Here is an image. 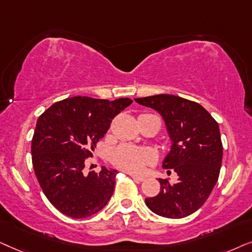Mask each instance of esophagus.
<instances>
[{
    "mask_svg": "<svg viewBox=\"0 0 252 252\" xmlns=\"http://www.w3.org/2000/svg\"><path fill=\"white\" fill-rule=\"evenodd\" d=\"M131 177L133 180L136 181V182H143V181H145V177L143 176H137V175H131Z\"/></svg>",
    "mask_w": 252,
    "mask_h": 252,
    "instance_id": "esophagus-1",
    "label": "esophagus"
}]
</instances>
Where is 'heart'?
Listing matches in <instances>:
<instances>
[{"label":"heart","instance_id":"b5f03b06","mask_svg":"<svg viewBox=\"0 0 252 252\" xmlns=\"http://www.w3.org/2000/svg\"><path fill=\"white\" fill-rule=\"evenodd\" d=\"M110 160L117 168L129 173H142L154 161V154L147 149L131 145H120L110 153Z\"/></svg>","mask_w":252,"mask_h":252}]
</instances>
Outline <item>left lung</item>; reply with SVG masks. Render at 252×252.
<instances>
[{
	"mask_svg": "<svg viewBox=\"0 0 252 252\" xmlns=\"http://www.w3.org/2000/svg\"><path fill=\"white\" fill-rule=\"evenodd\" d=\"M135 101L162 116L172 140L162 167L179 176L176 183L159 179L160 192L146 198V205L170 219L190 216L206 202L219 179L223 150L219 124L199 103L177 95L158 94Z\"/></svg>",
	"mask_w": 252,
	"mask_h": 252,
	"instance_id": "obj_1",
	"label": "left lung"
}]
</instances>
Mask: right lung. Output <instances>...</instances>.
<instances>
[{
    "label": "right lung",
    "instance_id": "add662e5",
    "mask_svg": "<svg viewBox=\"0 0 252 252\" xmlns=\"http://www.w3.org/2000/svg\"><path fill=\"white\" fill-rule=\"evenodd\" d=\"M131 103L129 98L73 96L39 116L31 146L33 169L47 199L64 216L91 217L109 202L119 172L102 167L84 175L83 169L112 120Z\"/></svg>",
    "mask_w": 252,
    "mask_h": 252
}]
</instances>
